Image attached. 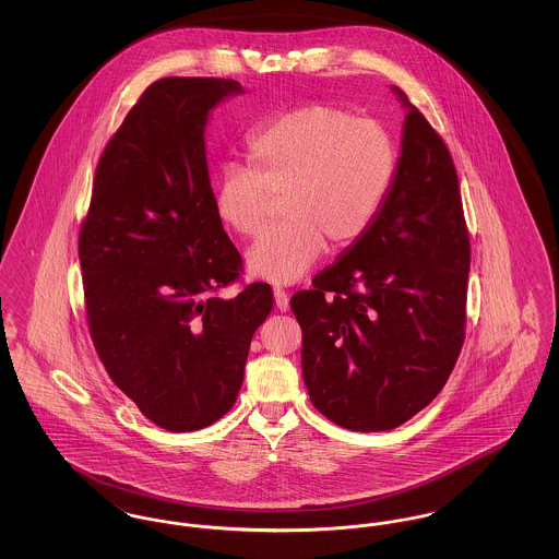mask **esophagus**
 Wrapping results in <instances>:
<instances>
[{
    "mask_svg": "<svg viewBox=\"0 0 559 559\" xmlns=\"http://www.w3.org/2000/svg\"><path fill=\"white\" fill-rule=\"evenodd\" d=\"M274 301H276V308L281 312H287L289 310V295L283 289V287H274Z\"/></svg>",
    "mask_w": 559,
    "mask_h": 559,
    "instance_id": "34e87169",
    "label": "esophagus"
}]
</instances>
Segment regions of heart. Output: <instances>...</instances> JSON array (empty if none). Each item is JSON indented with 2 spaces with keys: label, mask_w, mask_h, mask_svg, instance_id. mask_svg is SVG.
<instances>
[{
  "label": "heart",
  "mask_w": 559,
  "mask_h": 559,
  "mask_svg": "<svg viewBox=\"0 0 559 559\" xmlns=\"http://www.w3.org/2000/svg\"><path fill=\"white\" fill-rule=\"evenodd\" d=\"M251 167L219 176L213 207L226 228L253 237L283 194L285 222L266 228L247 253L253 276L293 283L331 249L360 239L381 210L396 174L390 133L346 108L310 103L289 108L249 144Z\"/></svg>",
  "instance_id": "heart-1"
}]
</instances>
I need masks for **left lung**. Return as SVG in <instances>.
I'll return each mask as SVG.
<instances>
[{
  "mask_svg": "<svg viewBox=\"0 0 559 559\" xmlns=\"http://www.w3.org/2000/svg\"><path fill=\"white\" fill-rule=\"evenodd\" d=\"M408 112L394 185L369 230L292 297L301 374L320 413L352 431H385L426 408L465 340L469 233L451 153Z\"/></svg>",
  "mask_w": 559,
  "mask_h": 559,
  "instance_id": "8db88e82",
  "label": "left lung"
}]
</instances>
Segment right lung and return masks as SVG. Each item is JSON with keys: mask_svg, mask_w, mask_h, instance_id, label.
Returning a JSON list of instances; mask_svg holds the SVG:
<instances>
[{"mask_svg": "<svg viewBox=\"0 0 559 559\" xmlns=\"http://www.w3.org/2000/svg\"><path fill=\"white\" fill-rule=\"evenodd\" d=\"M239 81L151 83L108 140L81 222L90 337L112 383L167 431H194L237 402L249 344L274 295L237 297L242 258L213 207L205 123Z\"/></svg>", "mask_w": 559, "mask_h": 559, "instance_id": "right-lung-1", "label": "right lung"}]
</instances>
